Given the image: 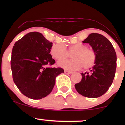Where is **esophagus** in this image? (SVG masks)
<instances>
[{
    "label": "esophagus",
    "instance_id": "1",
    "mask_svg": "<svg viewBox=\"0 0 125 125\" xmlns=\"http://www.w3.org/2000/svg\"><path fill=\"white\" fill-rule=\"evenodd\" d=\"M64 72H65V74H71V73H73L72 71H67V70H65Z\"/></svg>",
    "mask_w": 125,
    "mask_h": 125
}]
</instances>
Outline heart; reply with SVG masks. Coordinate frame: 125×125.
I'll use <instances>...</instances> for the list:
<instances>
[{
    "instance_id": "heart-1",
    "label": "heart",
    "mask_w": 125,
    "mask_h": 125,
    "mask_svg": "<svg viewBox=\"0 0 125 125\" xmlns=\"http://www.w3.org/2000/svg\"><path fill=\"white\" fill-rule=\"evenodd\" d=\"M51 54L57 60L67 59L69 54H73L72 60H62L58 62L59 66L68 70H77L83 66L85 69H88L93 65L96 59L95 52L82 43L70 45L68 50L64 44H56L51 48Z\"/></svg>"
}]
</instances>
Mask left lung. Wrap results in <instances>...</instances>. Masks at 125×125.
I'll return each mask as SVG.
<instances>
[{"instance_id":"8db88e82","label":"left lung","mask_w":125,"mask_h":125,"mask_svg":"<svg viewBox=\"0 0 125 125\" xmlns=\"http://www.w3.org/2000/svg\"><path fill=\"white\" fill-rule=\"evenodd\" d=\"M83 42L91 46L96 59L89 72L81 73L82 79L75 88L83 96L97 98L104 94L112 85L117 68V54L110 41L100 34H90Z\"/></svg>"}]
</instances>
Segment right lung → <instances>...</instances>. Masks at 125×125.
I'll return each mask as SVG.
<instances>
[{
	"label": "right lung",
	"mask_w": 125,
	"mask_h": 125,
	"mask_svg": "<svg viewBox=\"0 0 125 125\" xmlns=\"http://www.w3.org/2000/svg\"><path fill=\"white\" fill-rule=\"evenodd\" d=\"M52 42L42 33L32 32L15 42L11 66L13 81L20 92L33 100L45 97L52 92L56 78L64 73L61 68H50L55 63L50 54Z\"/></svg>",
	"instance_id": "add662e5"
}]
</instances>
